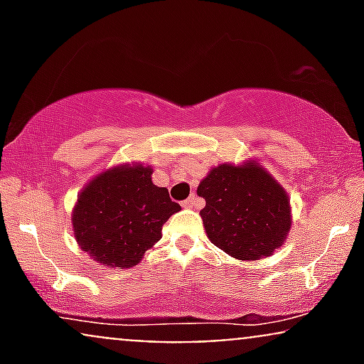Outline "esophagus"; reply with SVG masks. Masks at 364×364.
<instances>
[{
  "mask_svg": "<svg viewBox=\"0 0 364 364\" xmlns=\"http://www.w3.org/2000/svg\"><path fill=\"white\" fill-rule=\"evenodd\" d=\"M200 205H202V200L196 198V195H191L190 198L183 202V207L185 208H198Z\"/></svg>",
  "mask_w": 364,
  "mask_h": 364,
  "instance_id": "esophagus-1",
  "label": "esophagus"
}]
</instances>
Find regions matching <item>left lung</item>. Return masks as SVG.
I'll return each instance as SVG.
<instances>
[{
  "label": "left lung",
  "instance_id": "8db88e82",
  "mask_svg": "<svg viewBox=\"0 0 364 364\" xmlns=\"http://www.w3.org/2000/svg\"><path fill=\"white\" fill-rule=\"evenodd\" d=\"M196 193L210 243L240 260L270 257L291 229L289 196L257 161L217 166Z\"/></svg>",
  "mask_w": 364,
  "mask_h": 364
}]
</instances>
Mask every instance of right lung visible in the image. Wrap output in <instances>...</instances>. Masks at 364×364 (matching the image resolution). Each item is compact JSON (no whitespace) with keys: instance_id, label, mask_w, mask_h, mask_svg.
Wrapping results in <instances>:
<instances>
[{"instance_id":"1","label":"right lung","mask_w":364,"mask_h":364,"mask_svg":"<svg viewBox=\"0 0 364 364\" xmlns=\"http://www.w3.org/2000/svg\"><path fill=\"white\" fill-rule=\"evenodd\" d=\"M152 168L123 164L95 176L73 208L75 240L92 260L114 269L136 265L161 240L162 225L181 210L168 188L152 183Z\"/></svg>"}]
</instances>
